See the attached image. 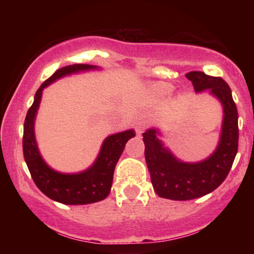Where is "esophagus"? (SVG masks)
Listing matches in <instances>:
<instances>
[{"instance_id":"1","label":"esophagus","mask_w":254,"mask_h":254,"mask_svg":"<svg viewBox=\"0 0 254 254\" xmlns=\"http://www.w3.org/2000/svg\"><path fill=\"white\" fill-rule=\"evenodd\" d=\"M151 123V118L149 115H142L141 117H139L138 121H137V124H136V132L138 133V135H141L143 131L147 129L148 125Z\"/></svg>"}]
</instances>
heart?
<instances>
[{"mask_svg": "<svg viewBox=\"0 0 254 254\" xmlns=\"http://www.w3.org/2000/svg\"><path fill=\"white\" fill-rule=\"evenodd\" d=\"M157 89H159L160 92H162V93H167V92H170V90H171V87L168 86V84L162 83V84H159V86H157Z\"/></svg>", "mask_w": 254, "mask_h": 254, "instance_id": "1", "label": "heart"}]
</instances>
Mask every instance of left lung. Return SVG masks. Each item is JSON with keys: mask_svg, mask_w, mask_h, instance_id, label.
Here are the masks:
<instances>
[{"mask_svg": "<svg viewBox=\"0 0 254 254\" xmlns=\"http://www.w3.org/2000/svg\"><path fill=\"white\" fill-rule=\"evenodd\" d=\"M186 77L196 93L209 89L218 99L223 109V121L217 148L199 162L177 159L159 139V130L143 132L145 162L154 191L157 196L172 200L194 199L217 189L228 176L238 153V110L228 84L223 78L209 76L202 71H190Z\"/></svg>", "mask_w": 254, "mask_h": 254, "instance_id": "obj_1", "label": "left lung"}]
</instances>
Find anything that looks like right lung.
Masks as SVG:
<instances>
[{
    "label": "right lung",
    "mask_w": 254,
    "mask_h": 254,
    "mask_svg": "<svg viewBox=\"0 0 254 254\" xmlns=\"http://www.w3.org/2000/svg\"><path fill=\"white\" fill-rule=\"evenodd\" d=\"M93 69H98V66L89 64H72L58 69L51 77L44 81L37 90L34 101L27 111L24 124L22 149L32 179L45 196L69 205L95 203L109 196L116 165L123 153L125 143L136 135L135 130L130 129L106 137L94 164L80 173H60L49 167L43 160L34 136V121L44 88L66 75Z\"/></svg>",
    "instance_id": "right-lung-1"
}]
</instances>
